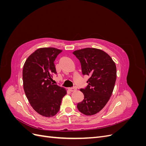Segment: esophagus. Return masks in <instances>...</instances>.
Segmentation results:
<instances>
[{"label":"esophagus","instance_id":"1","mask_svg":"<svg viewBox=\"0 0 146 146\" xmlns=\"http://www.w3.org/2000/svg\"><path fill=\"white\" fill-rule=\"evenodd\" d=\"M69 90L70 91L74 92V91H76L77 90V87L74 86V87H72V88H69Z\"/></svg>","mask_w":146,"mask_h":146}]
</instances>
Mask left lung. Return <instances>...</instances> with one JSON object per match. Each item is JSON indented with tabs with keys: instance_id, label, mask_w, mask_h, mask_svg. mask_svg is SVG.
I'll list each match as a JSON object with an SVG mask.
<instances>
[{
	"instance_id": "8db88e82",
	"label": "left lung",
	"mask_w": 146,
	"mask_h": 146,
	"mask_svg": "<svg viewBox=\"0 0 146 146\" xmlns=\"http://www.w3.org/2000/svg\"><path fill=\"white\" fill-rule=\"evenodd\" d=\"M73 54L80 60L83 75L90 76L84 99L77 104L82 113L91 116L99 113L108 102L116 80V66L110 56L100 49L85 48Z\"/></svg>"
}]
</instances>
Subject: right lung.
I'll return each mask as SVG.
<instances>
[{
    "mask_svg": "<svg viewBox=\"0 0 146 146\" xmlns=\"http://www.w3.org/2000/svg\"><path fill=\"white\" fill-rule=\"evenodd\" d=\"M61 50L54 47L38 48L26 60L23 70L26 97L38 114L47 117L59 111L61 100L67 92L64 88L52 83L56 74L54 61Z\"/></svg>",
    "mask_w": 146,
    "mask_h": 146,
    "instance_id": "obj_1",
    "label": "right lung"
}]
</instances>
